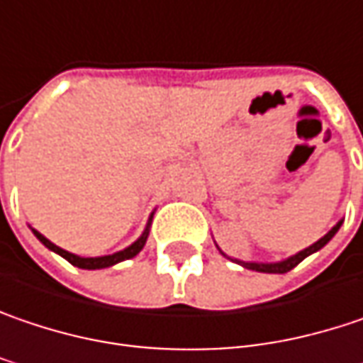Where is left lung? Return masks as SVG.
<instances>
[{
  "label": "left lung",
  "mask_w": 363,
  "mask_h": 363,
  "mask_svg": "<svg viewBox=\"0 0 363 363\" xmlns=\"http://www.w3.org/2000/svg\"><path fill=\"white\" fill-rule=\"evenodd\" d=\"M341 224L343 222H337V225H333L329 232L320 238V240H316L314 245H310L308 248H304V250H300V252H296L294 257H289V259H286V261H279V263H245V261H236V259H232V261H236V263H240L242 267H246V269H252V271H259V273H288V271H291L296 265H300L306 257H310L312 252H316V250H320L323 246L329 242L330 238L337 234V230L341 228ZM222 252V250H220ZM224 255V252H222ZM225 259H230L228 255H224Z\"/></svg>",
  "instance_id": "8db88e82"
}]
</instances>
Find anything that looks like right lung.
Segmentation results:
<instances>
[{"label":"right lung","mask_w":363,"mask_h":363,"mask_svg":"<svg viewBox=\"0 0 363 363\" xmlns=\"http://www.w3.org/2000/svg\"><path fill=\"white\" fill-rule=\"evenodd\" d=\"M152 218H154V213L150 216V222H147V225H145L143 234L139 236L133 245L127 246L125 250H118V252H115V255H106V257H77V255H74V252H67V250H63L61 246L53 245V242H51L49 238H45L40 232H36V230H33V232H34V236H36V238H38L43 245L47 246L49 250H53V252H57V255H61L65 261H69V263H72L74 267H79V269H104V267L117 265V263H121V261L133 259V257L138 255L139 250L145 246L147 234H150V224H152Z\"/></svg>","instance_id":"add662e5"}]
</instances>
